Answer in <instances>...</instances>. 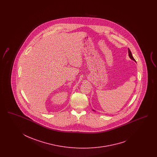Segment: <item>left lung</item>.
Listing matches in <instances>:
<instances>
[{
  "label": "left lung",
  "instance_id": "8db88e82",
  "mask_svg": "<svg viewBox=\"0 0 157 157\" xmlns=\"http://www.w3.org/2000/svg\"><path fill=\"white\" fill-rule=\"evenodd\" d=\"M128 55H129V58L131 59V60H133L134 62H136V60L134 59V58H133V56H132V53H131V51H130V49H129L128 48ZM93 111H95L93 109Z\"/></svg>",
  "mask_w": 157,
  "mask_h": 157
}]
</instances>
